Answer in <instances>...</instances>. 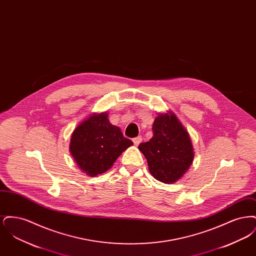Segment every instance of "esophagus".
Segmentation results:
<instances>
[{"mask_svg":"<svg viewBox=\"0 0 256 256\" xmlns=\"http://www.w3.org/2000/svg\"><path fill=\"white\" fill-rule=\"evenodd\" d=\"M134 145L135 146H138L141 142H142V137L141 136H138V137H135V138H134Z\"/></svg>","mask_w":256,"mask_h":256,"instance_id":"esophagus-1","label":"esophagus"}]
</instances>
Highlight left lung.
Instances as JSON below:
<instances>
[{"label": "left lung", "mask_w": 256, "mask_h": 256, "mask_svg": "<svg viewBox=\"0 0 256 256\" xmlns=\"http://www.w3.org/2000/svg\"><path fill=\"white\" fill-rule=\"evenodd\" d=\"M154 135L138 148L145 156L150 174L170 184L180 180L191 167L195 152L191 137L172 111L159 113L152 126Z\"/></svg>", "instance_id": "1"}]
</instances>
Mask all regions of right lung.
<instances>
[{"mask_svg": "<svg viewBox=\"0 0 256 256\" xmlns=\"http://www.w3.org/2000/svg\"><path fill=\"white\" fill-rule=\"evenodd\" d=\"M134 143L108 120V112L93 113L80 122L71 135L69 150L78 168L89 176L110 170Z\"/></svg>", "mask_w": 256, "mask_h": 256, "instance_id": "1", "label": "right lung"}]
</instances>
